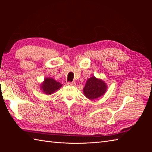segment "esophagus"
<instances>
[{
    "mask_svg": "<svg viewBox=\"0 0 152 152\" xmlns=\"http://www.w3.org/2000/svg\"><path fill=\"white\" fill-rule=\"evenodd\" d=\"M67 85L68 86H75L76 85V83L74 82H67Z\"/></svg>",
    "mask_w": 152,
    "mask_h": 152,
    "instance_id": "esophagus-1",
    "label": "esophagus"
}]
</instances>
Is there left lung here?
Here are the masks:
<instances>
[{
    "label": "left lung",
    "mask_w": 152,
    "mask_h": 152,
    "mask_svg": "<svg viewBox=\"0 0 152 152\" xmlns=\"http://www.w3.org/2000/svg\"><path fill=\"white\" fill-rule=\"evenodd\" d=\"M107 89V84L104 80L93 76L86 81L83 93L87 99L94 100L103 96Z\"/></svg>",
    "instance_id": "8db88e82"
}]
</instances>
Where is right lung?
<instances>
[{
    "mask_svg": "<svg viewBox=\"0 0 152 152\" xmlns=\"http://www.w3.org/2000/svg\"><path fill=\"white\" fill-rule=\"evenodd\" d=\"M61 87L62 85L59 82L55 80L51 77H46L40 84V88L45 94L50 95L54 93Z\"/></svg>",
    "mask_w": 152,
    "mask_h": 152,
    "instance_id": "add662e5",
    "label": "right lung"
}]
</instances>
